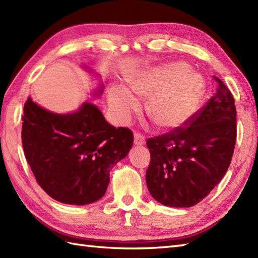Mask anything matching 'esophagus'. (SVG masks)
<instances>
[{
  "instance_id": "esophagus-1",
  "label": "esophagus",
  "mask_w": 258,
  "mask_h": 258,
  "mask_svg": "<svg viewBox=\"0 0 258 258\" xmlns=\"http://www.w3.org/2000/svg\"><path fill=\"white\" fill-rule=\"evenodd\" d=\"M134 143L136 145H144L145 144V136L138 132L134 133Z\"/></svg>"
}]
</instances>
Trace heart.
Instances as JSON below:
<instances>
[{
    "instance_id": "obj_1",
    "label": "heart",
    "mask_w": 258,
    "mask_h": 258,
    "mask_svg": "<svg viewBox=\"0 0 258 258\" xmlns=\"http://www.w3.org/2000/svg\"><path fill=\"white\" fill-rule=\"evenodd\" d=\"M130 90L147 98L146 113L157 126L176 130L187 124L200 109L206 82L188 64L173 62L143 71L131 81ZM131 92L118 85L108 91L109 107L122 120L140 106Z\"/></svg>"
}]
</instances>
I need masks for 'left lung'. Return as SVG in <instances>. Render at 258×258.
Instances as JSON below:
<instances>
[{
  "label": "left lung",
  "mask_w": 258,
  "mask_h": 258,
  "mask_svg": "<svg viewBox=\"0 0 258 258\" xmlns=\"http://www.w3.org/2000/svg\"><path fill=\"white\" fill-rule=\"evenodd\" d=\"M197 111L187 126L149 139L151 163L146 184L151 195L169 207H190L211 193L226 174L236 142V107L228 87Z\"/></svg>",
  "instance_id": "obj_1"
}]
</instances>
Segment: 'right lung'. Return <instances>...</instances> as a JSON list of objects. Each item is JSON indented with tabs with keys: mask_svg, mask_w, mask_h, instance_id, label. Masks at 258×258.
<instances>
[{
	"mask_svg": "<svg viewBox=\"0 0 258 258\" xmlns=\"http://www.w3.org/2000/svg\"><path fill=\"white\" fill-rule=\"evenodd\" d=\"M103 84L93 93L100 96ZM22 145L38 185L57 202L86 205L104 196L109 171L132 149L127 127H114L94 104L56 114L29 97L22 115Z\"/></svg>",
	"mask_w": 258,
	"mask_h": 258,
	"instance_id": "1",
	"label": "right lung"
}]
</instances>
